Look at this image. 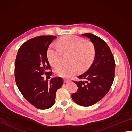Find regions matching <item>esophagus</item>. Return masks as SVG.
<instances>
[{
    "label": "esophagus",
    "instance_id": "esophagus-1",
    "mask_svg": "<svg viewBox=\"0 0 132 132\" xmlns=\"http://www.w3.org/2000/svg\"><path fill=\"white\" fill-rule=\"evenodd\" d=\"M63 80H64V81L65 83L67 82V81H68L69 80V79H67V78H64Z\"/></svg>",
    "mask_w": 132,
    "mask_h": 132
}]
</instances>
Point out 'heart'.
Wrapping results in <instances>:
<instances>
[{
    "label": "heart",
    "mask_w": 132,
    "mask_h": 132,
    "mask_svg": "<svg viewBox=\"0 0 132 132\" xmlns=\"http://www.w3.org/2000/svg\"><path fill=\"white\" fill-rule=\"evenodd\" d=\"M48 50L47 56L50 64L58 67L61 63L62 52L70 53L69 64L62 65L55 70L58 76L68 77L76 73L78 68L84 70L90 65L95 56V48L90 42L76 35H67L60 38L56 43Z\"/></svg>",
    "instance_id": "obj_1"
}]
</instances>
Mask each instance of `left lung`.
<instances>
[{
  "instance_id": "1",
  "label": "left lung",
  "mask_w": 132,
  "mask_h": 132,
  "mask_svg": "<svg viewBox=\"0 0 132 132\" xmlns=\"http://www.w3.org/2000/svg\"><path fill=\"white\" fill-rule=\"evenodd\" d=\"M90 39L95 48V56L86 72L78 76L79 81H74L78 89L72 94L75 103L83 106L95 104L109 92L114 79L116 63L106 43L91 33L82 34Z\"/></svg>"
}]
</instances>
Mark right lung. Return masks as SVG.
Returning a JSON list of instances; mask_svg holds the SVG:
<instances>
[{
    "label": "right lung",
    "mask_w": 132,
    "mask_h": 132,
    "mask_svg": "<svg viewBox=\"0 0 132 132\" xmlns=\"http://www.w3.org/2000/svg\"><path fill=\"white\" fill-rule=\"evenodd\" d=\"M54 35H42L25 42L18 52L15 63V79L19 91L26 100L38 109H48L54 104L56 92L62 87L61 77L44 80L42 75L52 72L47 51Z\"/></svg>",
    "instance_id": "1"
}]
</instances>
